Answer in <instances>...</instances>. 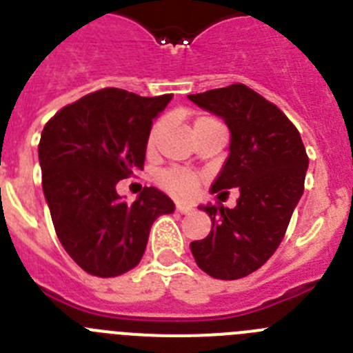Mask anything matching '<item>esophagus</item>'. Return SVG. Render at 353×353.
I'll return each instance as SVG.
<instances>
[{
    "label": "esophagus",
    "mask_w": 353,
    "mask_h": 353,
    "mask_svg": "<svg viewBox=\"0 0 353 353\" xmlns=\"http://www.w3.org/2000/svg\"><path fill=\"white\" fill-rule=\"evenodd\" d=\"M192 210L191 205H185V203H176V212H180V214H189V212Z\"/></svg>",
    "instance_id": "1"
}]
</instances>
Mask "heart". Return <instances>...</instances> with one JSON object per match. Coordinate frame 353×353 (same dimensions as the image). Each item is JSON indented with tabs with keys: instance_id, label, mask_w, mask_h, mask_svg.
Here are the masks:
<instances>
[{
	"instance_id": "1",
	"label": "heart",
	"mask_w": 353,
	"mask_h": 353,
	"mask_svg": "<svg viewBox=\"0 0 353 353\" xmlns=\"http://www.w3.org/2000/svg\"><path fill=\"white\" fill-rule=\"evenodd\" d=\"M207 121H215L214 118H208V117H201L196 120L194 125H199V123H207ZM162 130V121H157L152 130L148 134V148L152 150L157 143L159 134ZM161 183L166 187L168 191L174 196H180V198H189L196 192L198 189V176L189 171H183V170H168L161 174Z\"/></svg>"
}]
</instances>
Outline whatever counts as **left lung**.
Listing matches in <instances>:
<instances>
[{
	"label": "left lung",
	"mask_w": 353,
	"mask_h": 353,
	"mask_svg": "<svg viewBox=\"0 0 353 353\" xmlns=\"http://www.w3.org/2000/svg\"><path fill=\"white\" fill-rule=\"evenodd\" d=\"M223 118L230 129V155L212 192L239 187L235 208L199 205L212 219L205 239L191 242L196 263L215 279H240L258 270L281 244L304 192L310 159L301 134L281 109L248 88L232 84L187 95Z\"/></svg>",
	"instance_id": "obj_1"
}]
</instances>
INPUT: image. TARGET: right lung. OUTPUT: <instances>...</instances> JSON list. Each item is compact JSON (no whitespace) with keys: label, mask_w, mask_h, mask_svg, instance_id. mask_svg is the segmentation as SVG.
<instances>
[{"label":"right lung","mask_w":353,"mask_h":353,"mask_svg":"<svg viewBox=\"0 0 353 353\" xmlns=\"http://www.w3.org/2000/svg\"><path fill=\"white\" fill-rule=\"evenodd\" d=\"M171 99L104 88L65 105L43 127L39 161L56 235L92 276L134 269L154 221L173 214L174 203L155 187L132 203L117 192L120 180L143 170L152 123Z\"/></svg>","instance_id":"1"}]
</instances>
